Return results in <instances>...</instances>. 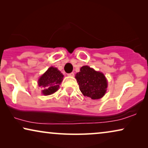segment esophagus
<instances>
[{
  "label": "esophagus",
  "mask_w": 148,
  "mask_h": 148,
  "mask_svg": "<svg viewBox=\"0 0 148 148\" xmlns=\"http://www.w3.org/2000/svg\"><path fill=\"white\" fill-rule=\"evenodd\" d=\"M68 76H70V77H73L74 76V73H69L67 74Z\"/></svg>",
  "instance_id": "obj_1"
}]
</instances>
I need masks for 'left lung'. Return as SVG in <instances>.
I'll list each match as a JSON object with an SVG mask.
<instances>
[{"label":"left lung","instance_id":"1","mask_svg":"<svg viewBox=\"0 0 148 148\" xmlns=\"http://www.w3.org/2000/svg\"><path fill=\"white\" fill-rule=\"evenodd\" d=\"M75 78L80 91L85 96L98 100L106 94L108 82L102 73L96 71L89 66H83L75 75Z\"/></svg>","mask_w":148,"mask_h":148}]
</instances>
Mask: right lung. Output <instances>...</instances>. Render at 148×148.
I'll use <instances>...</instances> for the list:
<instances>
[{"instance_id":"right-lung-1","label":"right lung","mask_w":148,"mask_h":148,"mask_svg":"<svg viewBox=\"0 0 148 148\" xmlns=\"http://www.w3.org/2000/svg\"><path fill=\"white\" fill-rule=\"evenodd\" d=\"M64 75L57 68L50 66L38 79V86L43 90L42 93L45 96L54 94L59 88V85Z\"/></svg>"}]
</instances>
